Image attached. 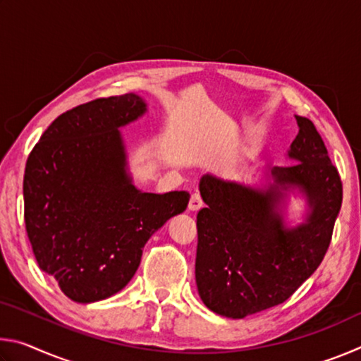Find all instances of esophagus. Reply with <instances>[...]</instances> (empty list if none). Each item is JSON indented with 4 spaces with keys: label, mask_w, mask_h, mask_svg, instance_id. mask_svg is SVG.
Returning a JSON list of instances; mask_svg holds the SVG:
<instances>
[{
    "label": "esophagus",
    "mask_w": 361,
    "mask_h": 361,
    "mask_svg": "<svg viewBox=\"0 0 361 361\" xmlns=\"http://www.w3.org/2000/svg\"><path fill=\"white\" fill-rule=\"evenodd\" d=\"M202 199H200L199 194H192L191 199H189V204H188V209L189 212H199L200 209H202Z\"/></svg>",
    "instance_id": "esophagus-1"
}]
</instances>
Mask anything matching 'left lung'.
<instances>
[{
	"label": "left lung",
	"instance_id": "left-lung-1",
	"mask_svg": "<svg viewBox=\"0 0 361 361\" xmlns=\"http://www.w3.org/2000/svg\"><path fill=\"white\" fill-rule=\"evenodd\" d=\"M299 132L286 157L261 186L204 175L199 191L195 283L213 312L245 319L286 301L320 266L342 204L341 176L312 121L295 116ZM306 199L305 221H284L286 199Z\"/></svg>",
	"mask_w": 361,
	"mask_h": 361
}]
</instances>
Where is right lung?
Returning <instances> with one entry per match:
<instances>
[{
    "label": "right lung",
    "mask_w": 361,
    "mask_h": 361,
    "mask_svg": "<svg viewBox=\"0 0 361 361\" xmlns=\"http://www.w3.org/2000/svg\"><path fill=\"white\" fill-rule=\"evenodd\" d=\"M146 111L137 94L84 103L60 114L28 156V239L41 271L75 302L124 288L145 243L188 207L186 191L152 194L133 185L119 129Z\"/></svg>",
    "instance_id": "add662e5"
}]
</instances>
